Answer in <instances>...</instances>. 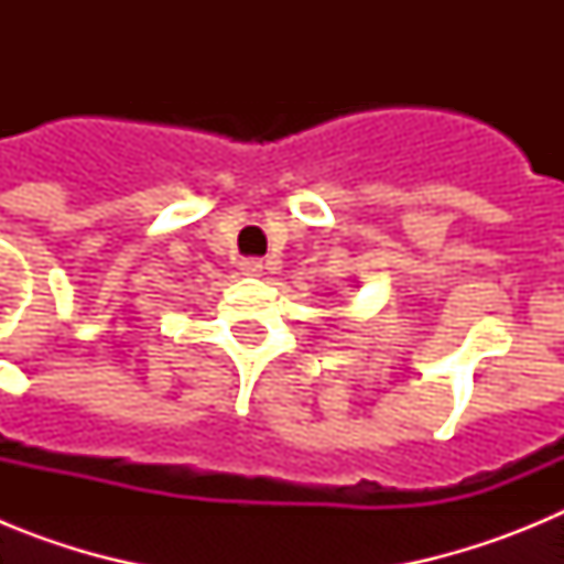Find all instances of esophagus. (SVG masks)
Here are the masks:
<instances>
[{"instance_id":"34e87169","label":"esophagus","mask_w":564,"mask_h":564,"mask_svg":"<svg viewBox=\"0 0 564 564\" xmlns=\"http://www.w3.org/2000/svg\"><path fill=\"white\" fill-rule=\"evenodd\" d=\"M242 273H246V276H259V273H262V262H259V259H246V262H242Z\"/></svg>"}]
</instances>
